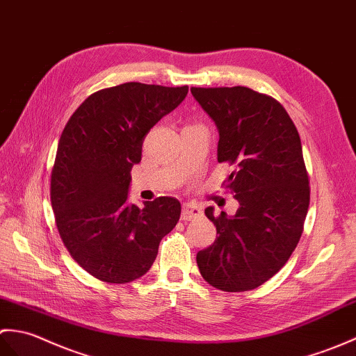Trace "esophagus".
I'll list each match as a JSON object with an SVG mask.
<instances>
[{
    "label": "esophagus",
    "mask_w": 356,
    "mask_h": 356,
    "mask_svg": "<svg viewBox=\"0 0 356 356\" xmlns=\"http://www.w3.org/2000/svg\"><path fill=\"white\" fill-rule=\"evenodd\" d=\"M201 209L195 204H184L183 205V211H181V219L183 220H192L201 216Z\"/></svg>",
    "instance_id": "obj_1"
}]
</instances>
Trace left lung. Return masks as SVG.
Instances as JSON below:
<instances>
[{
	"label": "left lung",
	"instance_id": "1",
	"mask_svg": "<svg viewBox=\"0 0 356 356\" xmlns=\"http://www.w3.org/2000/svg\"><path fill=\"white\" fill-rule=\"evenodd\" d=\"M219 132L218 161L236 170L227 187L239 202L236 215H205L216 241L196 254L200 273L227 292L250 291L288 262L309 207V178L302 141L277 100L247 86L192 88Z\"/></svg>",
	"mask_w": 356,
	"mask_h": 356
}]
</instances>
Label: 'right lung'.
Here are the masks:
<instances>
[{
	"label": "right lung",
	"instance_id": "add662e5",
	"mask_svg": "<svg viewBox=\"0 0 356 356\" xmlns=\"http://www.w3.org/2000/svg\"><path fill=\"white\" fill-rule=\"evenodd\" d=\"M188 86L128 82L91 94L62 132L51 172V207L68 252L86 273L128 283L149 271L181 215L161 196L128 202L143 140L187 96Z\"/></svg>",
	"mask_w": 356,
	"mask_h": 356
}]
</instances>
